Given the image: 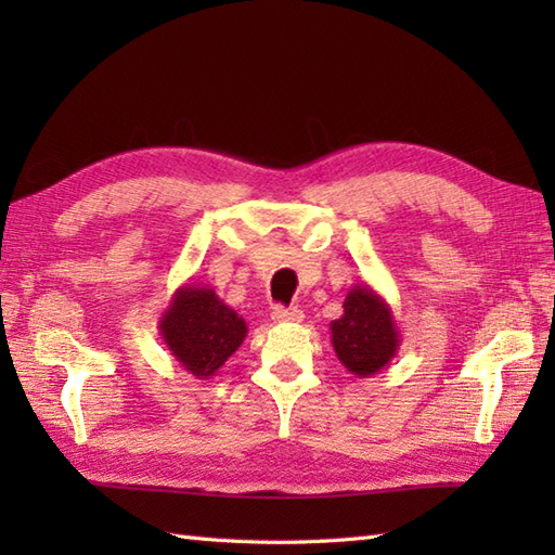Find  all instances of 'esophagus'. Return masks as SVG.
<instances>
[{"label": "esophagus", "mask_w": 555, "mask_h": 555, "mask_svg": "<svg viewBox=\"0 0 555 555\" xmlns=\"http://www.w3.org/2000/svg\"><path fill=\"white\" fill-rule=\"evenodd\" d=\"M302 310L298 308H281V305H276V308H271V320L274 322H302Z\"/></svg>", "instance_id": "obj_1"}]
</instances>
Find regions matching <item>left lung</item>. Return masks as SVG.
I'll return each instance as SVG.
<instances>
[{"label": "left lung", "instance_id": "left-lung-1", "mask_svg": "<svg viewBox=\"0 0 555 555\" xmlns=\"http://www.w3.org/2000/svg\"><path fill=\"white\" fill-rule=\"evenodd\" d=\"M336 358L350 372L367 379L382 372L400 348V328L388 305L372 286H352L344 302V314L332 322Z\"/></svg>", "mask_w": 555, "mask_h": 555}]
</instances>
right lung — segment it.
Returning <instances> with one entry per match:
<instances>
[{
	"label": "right lung",
	"mask_w": 555,
	"mask_h": 555,
	"mask_svg": "<svg viewBox=\"0 0 555 555\" xmlns=\"http://www.w3.org/2000/svg\"><path fill=\"white\" fill-rule=\"evenodd\" d=\"M157 328L173 360L195 379L215 376L247 336L243 317L195 281L176 288Z\"/></svg>",
	"instance_id": "add662e5"
}]
</instances>
